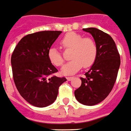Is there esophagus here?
I'll list each match as a JSON object with an SVG mask.
<instances>
[{"label": "esophagus", "mask_w": 131, "mask_h": 131, "mask_svg": "<svg viewBox=\"0 0 131 131\" xmlns=\"http://www.w3.org/2000/svg\"><path fill=\"white\" fill-rule=\"evenodd\" d=\"M73 78H74V77H70V76H68V77H67V80H69V81H70V80H72Z\"/></svg>", "instance_id": "esophagus-1"}]
</instances>
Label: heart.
<instances>
[{
    "label": "heart",
    "mask_w": 131,
    "mask_h": 131,
    "mask_svg": "<svg viewBox=\"0 0 131 131\" xmlns=\"http://www.w3.org/2000/svg\"><path fill=\"white\" fill-rule=\"evenodd\" d=\"M61 45L65 49L72 50V60L62 67L63 74H74L82 66L89 68L95 62L97 55V46L91 38H83L78 33L69 32L61 39ZM48 57L50 61L56 66H60L63 63V58L61 53L54 47L49 49Z\"/></svg>",
    "instance_id": "1"
}]
</instances>
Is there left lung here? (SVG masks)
Returning a JSON list of instances; mask_svg holds the SVG:
<instances>
[{"label":"left lung","instance_id":"8db88e82","mask_svg":"<svg viewBox=\"0 0 131 131\" xmlns=\"http://www.w3.org/2000/svg\"><path fill=\"white\" fill-rule=\"evenodd\" d=\"M93 37L97 46L95 62L82 84L74 91L78 102L85 105H94L107 97L116 80L120 65V57L114 40L109 34L95 28H84Z\"/></svg>","mask_w":131,"mask_h":131}]
</instances>
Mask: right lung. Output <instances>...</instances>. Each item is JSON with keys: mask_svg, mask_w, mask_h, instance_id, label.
I'll return each mask as SVG.
<instances>
[{"mask_svg": "<svg viewBox=\"0 0 131 131\" xmlns=\"http://www.w3.org/2000/svg\"><path fill=\"white\" fill-rule=\"evenodd\" d=\"M62 32L42 31L26 35L11 56L13 76L21 96L31 105L47 107L57 99L64 77L51 76L57 70L48 57V51Z\"/></svg>", "mask_w": 131, "mask_h": 131, "instance_id": "1", "label": "right lung"}]
</instances>
